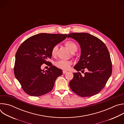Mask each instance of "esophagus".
<instances>
[{"label": "esophagus", "mask_w": 124, "mask_h": 124, "mask_svg": "<svg viewBox=\"0 0 124 124\" xmlns=\"http://www.w3.org/2000/svg\"><path fill=\"white\" fill-rule=\"evenodd\" d=\"M67 73V71H66V70H63V73L64 74H66Z\"/></svg>", "instance_id": "1"}]
</instances>
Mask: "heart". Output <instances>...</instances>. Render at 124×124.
Here are the masks:
<instances>
[{
    "label": "heart",
    "instance_id": "heart-1",
    "mask_svg": "<svg viewBox=\"0 0 124 124\" xmlns=\"http://www.w3.org/2000/svg\"><path fill=\"white\" fill-rule=\"evenodd\" d=\"M65 46L69 50V51L72 53L75 52L78 48L77 44L74 42L72 41H67V42H66L65 43ZM57 49L58 46H54L52 48L51 51V54L52 56H55L56 55ZM71 64L72 62L70 61L60 60L55 62V65L58 68L63 70H67L70 68Z\"/></svg>",
    "mask_w": 124,
    "mask_h": 124
}]
</instances>
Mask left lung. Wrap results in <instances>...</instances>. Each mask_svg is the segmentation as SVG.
Instances as JSON below:
<instances>
[{
    "label": "left lung",
    "mask_w": 124,
    "mask_h": 124,
    "mask_svg": "<svg viewBox=\"0 0 124 124\" xmlns=\"http://www.w3.org/2000/svg\"><path fill=\"white\" fill-rule=\"evenodd\" d=\"M80 46L79 60L75 66L77 71L69 83L72 90L82 97H90L100 92L111 76L112 63L105 45L97 37L86 33H72L68 35Z\"/></svg>",
    "instance_id": "left-lung-1"
}]
</instances>
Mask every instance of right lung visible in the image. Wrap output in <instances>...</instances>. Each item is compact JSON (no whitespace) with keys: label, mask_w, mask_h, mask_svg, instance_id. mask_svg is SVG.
Returning a JSON list of instances; mask_svg holds the SVG:
<instances>
[{"label":"right lung","mask_w":124,"mask_h":124,"mask_svg":"<svg viewBox=\"0 0 124 124\" xmlns=\"http://www.w3.org/2000/svg\"><path fill=\"white\" fill-rule=\"evenodd\" d=\"M67 35L38 34L29 37L20 46L15 56L14 74L26 93L38 97L52 89L56 78L62 75V70L51 63L46 70L41 69V66L49 62L47 60L51 57L52 48Z\"/></svg>","instance_id":"obj_1"}]
</instances>
